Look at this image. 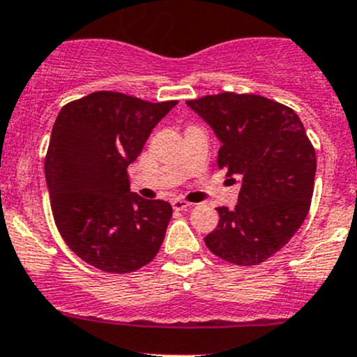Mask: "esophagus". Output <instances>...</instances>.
<instances>
[{
    "mask_svg": "<svg viewBox=\"0 0 357 357\" xmlns=\"http://www.w3.org/2000/svg\"><path fill=\"white\" fill-rule=\"evenodd\" d=\"M190 202H186V200H181V199H176V200H172V208H174V211H186V208L190 207Z\"/></svg>",
    "mask_w": 357,
    "mask_h": 357,
    "instance_id": "obj_1",
    "label": "esophagus"
}]
</instances>
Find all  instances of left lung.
Instances as JSON below:
<instances>
[{
  "label": "left lung",
  "mask_w": 357,
  "mask_h": 357,
  "mask_svg": "<svg viewBox=\"0 0 357 357\" xmlns=\"http://www.w3.org/2000/svg\"><path fill=\"white\" fill-rule=\"evenodd\" d=\"M186 103L221 139L218 167L242 178L238 204L218 208V228L205 245L231 264H261L289 243L307 215L314 146L298 115L266 96L225 91Z\"/></svg>",
  "instance_id": "left-lung-1"
}]
</instances>
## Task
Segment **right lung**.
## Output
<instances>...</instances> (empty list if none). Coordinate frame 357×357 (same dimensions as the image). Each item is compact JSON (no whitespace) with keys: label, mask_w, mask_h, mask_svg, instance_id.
<instances>
[{"label":"right lung","mask_w":357,"mask_h":357,"mask_svg":"<svg viewBox=\"0 0 357 357\" xmlns=\"http://www.w3.org/2000/svg\"><path fill=\"white\" fill-rule=\"evenodd\" d=\"M95 91L62 107L45 158L60 235L93 268L126 275L153 261L171 204L129 192L128 167L157 122L176 105Z\"/></svg>","instance_id":"right-lung-1"}]
</instances>
